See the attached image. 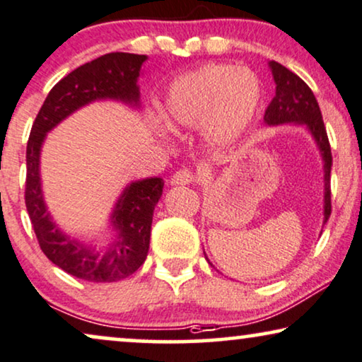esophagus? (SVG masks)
<instances>
[{
    "label": "esophagus",
    "mask_w": 362,
    "mask_h": 362,
    "mask_svg": "<svg viewBox=\"0 0 362 362\" xmlns=\"http://www.w3.org/2000/svg\"><path fill=\"white\" fill-rule=\"evenodd\" d=\"M195 172L190 170V168H182V170L175 172L170 178L172 185H189L192 182H195Z\"/></svg>",
    "instance_id": "obj_1"
}]
</instances>
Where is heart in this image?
Segmentation results:
<instances>
[{
	"mask_svg": "<svg viewBox=\"0 0 362 362\" xmlns=\"http://www.w3.org/2000/svg\"><path fill=\"white\" fill-rule=\"evenodd\" d=\"M263 100L262 81L233 64H206L173 81L160 114L170 127L204 124L214 139H230L252 122Z\"/></svg>",
	"mask_w": 362,
	"mask_h": 362,
	"instance_id": "obj_1",
	"label": "heart"
}]
</instances>
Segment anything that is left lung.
<instances>
[{
  "instance_id": "1",
  "label": "left lung",
  "mask_w": 362,
  "mask_h": 362,
  "mask_svg": "<svg viewBox=\"0 0 362 362\" xmlns=\"http://www.w3.org/2000/svg\"><path fill=\"white\" fill-rule=\"evenodd\" d=\"M276 94L264 110L269 125L296 122L310 129L325 160V223L331 215V146L317 100L305 81L276 61L269 62Z\"/></svg>"
}]
</instances>
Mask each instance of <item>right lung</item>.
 Segmentation results:
<instances>
[{
	"mask_svg": "<svg viewBox=\"0 0 362 362\" xmlns=\"http://www.w3.org/2000/svg\"><path fill=\"white\" fill-rule=\"evenodd\" d=\"M146 59V54L109 52L69 72L49 90L28 139L24 202L37 243L56 267L86 281H119L131 276L146 262L152 215L162 195L163 180L146 178L124 190L112 215L119 237L105 253H94L89 247L62 235L46 211L40 182L41 144L54 125L95 99H120L137 104V77Z\"/></svg>",
	"mask_w": 362,
	"mask_h": 362,
	"instance_id": "right-lung-1",
	"label": "right lung"
}]
</instances>
